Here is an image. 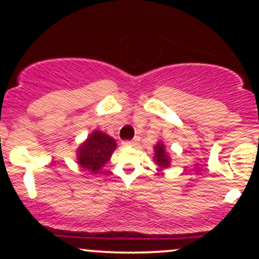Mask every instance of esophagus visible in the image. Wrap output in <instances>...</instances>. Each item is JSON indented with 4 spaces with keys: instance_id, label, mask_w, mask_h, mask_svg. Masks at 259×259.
<instances>
[{
    "instance_id": "esophagus-1",
    "label": "esophagus",
    "mask_w": 259,
    "mask_h": 259,
    "mask_svg": "<svg viewBox=\"0 0 259 259\" xmlns=\"http://www.w3.org/2000/svg\"><path fill=\"white\" fill-rule=\"evenodd\" d=\"M138 144H139V140H136V139L130 140V141H124L123 142L124 146H132V147H135Z\"/></svg>"
}]
</instances>
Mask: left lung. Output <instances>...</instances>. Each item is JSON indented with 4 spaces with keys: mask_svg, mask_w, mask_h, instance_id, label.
<instances>
[{
    "mask_svg": "<svg viewBox=\"0 0 259 259\" xmlns=\"http://www.w3.org/2000/svg\"><path fill=\"white\" fill-rule=\"evenodd\" d=\"M154 156L153 160L156 162V164L158 165V170H163V169L170 167V156L165 150V145L162 141L157 142V145H154Z\"/></svg>",
    "mask_w": 259,
    "mask_h": 259,
    "instance_id": "8db88e82",
    "label": "left lung"
}]
</instances>
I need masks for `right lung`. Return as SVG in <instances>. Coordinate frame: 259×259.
<instances>
[{
  "label": "right lung",
  "mask_w": 259,
  "mask_h": 259,
  "mask_svg": "<svg viewBox=\"0 0 259 259\" xmlns=\"http://www.w3.org/2000/svg\"><path fill=\"white\" fill-rule=\"evenodd\" d=\"M117 148V142L107 134L95 130L76 151L78 164L92 174H99Z\"/></svg>",
  "instance_id": "right-lung-1"
}]
</instances>
